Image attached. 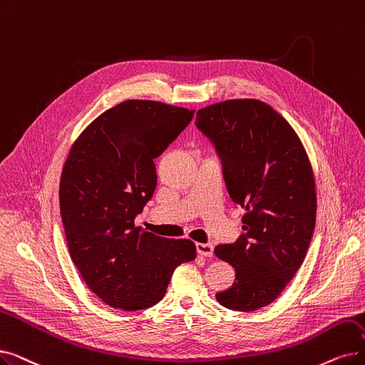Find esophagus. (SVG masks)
I'll list each match as a JSON object with an SVG mask.
<instances>
[{"instance_id":"1","label":"esophagus","mask_w":365,"mask_h":365,"mask_svg":"<svg viewBox=\"0 0 365 365\" xmlns=\"http://www.w3.org/2000/svg\"><path fill=\"white\" fill-rule=\"evenodd\" d=\"M197 252L202 257H213V245L210 243H197Z\"/></svg>"}]
</instances>
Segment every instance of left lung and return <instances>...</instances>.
I'll return each instance as SVG.
<instances>
[{
  "mask_svg": "<svg viewBox=\"0 0 365 365\" xmlns=\"http://www.w3.org/2000/svg\"><path fill=\"white\" fill-rule=\"evenodd\" d=\"M232 202L246 209L243 234L215 249L232 265L220 306L253 312L272 304L295 276L316 224V191L306 150L292 126L258 100H228L197 112Z\"/></svg>",
  "mask_w": 365,
  "mask_h": 365,
  "instance_id": "obj_1",
  "label": "left lung"
}]
</instances>
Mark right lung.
<instances>
[{
	"mask_svg": "<svg viewBox=\"0 0 365 365\" xmlns=\"http://www.w3.org/2000/svg\"><path fill=\"white\" fill-rule=\"evenodd\" d=\"M192 116V110L158 101H123L88 126L62 168L59 207L70 257L110 307L155 306L176 267L195 259L191 240L134 227L156 187L153 160Z\"/></svg>",
	"mask_w": 365,
	"mask_h": 365,
	"instance_id": "1",
	"label": "right lung"
}]
</instances>
